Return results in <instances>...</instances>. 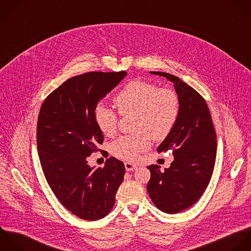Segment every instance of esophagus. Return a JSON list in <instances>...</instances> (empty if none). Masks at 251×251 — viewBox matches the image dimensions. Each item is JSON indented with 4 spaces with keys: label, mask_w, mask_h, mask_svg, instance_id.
<instances>
[{
    "label": "esophagus",
    "mask_w": 251,
    "mask_h": 251,
    "mask_svg": "<svg viewBox=\"0 0 251 251\" xmlns=\"http://www.w3.org/2000/svg\"><path fill=\"white\" fill-rule=\"evenodd\" d=\"M124 165H125V168H126L127 171H134V170H136L138 168L135 164H133L131 162H125Z\"/></svg>",
    "instance_id": "34e87169"
}]
</instances>
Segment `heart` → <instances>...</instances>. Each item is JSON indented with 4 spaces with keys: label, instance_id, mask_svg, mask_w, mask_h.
<instances>
[{
    "label": "heart",
    "instance_id": "obj_1",
    "mask_svg": "<svg viewBox=\"0 0 251 251\" xmlns=\"http://www.w3.org/2000/svg\"><path fill=\"white\" fill-rule=\"evenodd\" d=\"M114 103L122 115L134 116V130L138 131L115 140L110 151L118 158L135 161L151 145V138L163 140L174 128L180 103L177 94L156 85L134 80L127 83L115 96ZM117 114L103 104L95 109V122L101 133L113 136L117 129Z\"/></svg>",
    "mask_w": 251,
    "mask_h": 251
}]
</instances>
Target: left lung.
<instances>
[{"label":"left lung","instance_id":"1","mask_svg":"<svg viewBox=\"0 0 251 251\" xmlns=\"http://www.w3.org/2000/svg\"><path fill=\"white\" fill-rule=\"evenodd\" d=\"M173 83L180 110L170 134L158 146L159 152L172 150L174 160L169 168L150 165L148 193L154 205L169 214L181 212L201 197L212 176L216 157V134L204 99L179 77L158 71Z\"/></svg>","mask_w":251,"mask_h":251}]
</instances>
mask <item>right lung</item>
I'll return each mask as SVG.
<instances>
[{
	"label": "right lung",
	"mask_w": 251,
	"mask_h": 251,
	"mask_svg": "<svg viewBox=\"0 0 251 251\" xmlns=\"http://www.w3.org/2000/svg\"><path fill=\"white\" fill-rule=\"evenodd\" d=\"M127 75L88 72L71 77L44 100L37 125V148L44 175L61 204L77 217L96 221L115 203L125 167L115 157L103 168L91 167L87 157L101 145L95 109Z\"/></svg>",
	"instance_id": "1"
}]
</instances>
